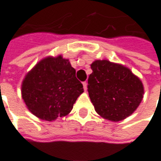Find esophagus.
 Here are the masks:
<instances>
[{
  "mask_svg": "<svg viewBox=\"0 0 161 161\" xmlns=\"http://www.w3.org/2000/svg\"><path fill=\"white\" fill-rule=\"evenodd\" d=\"M82 85H83L84 90H87V85H88V83H87V81H84L83 83H82Z\"/></svg>",
  "mask_w": 161,
  "mask_h": 161,
  "instance_id": "esophagus-1",
  "label": "esophagus"
}]
</instances>
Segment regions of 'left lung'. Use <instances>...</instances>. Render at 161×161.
<instances>
[{
	"instance_id": "1",
	"label": "left lung",
	"mask_w": 161,
	"mask_h": 161,
	"mask_svg": "<svg viewBox=\"0 0 161 161\" xmlns=\"http://www.w3.org/2000/svg\"><path fill=\"white\" fill-rule=\"evenodd\" d=\"M90 67L88 92L97 113L112 122L130 116L143 98L140 78L128 67L108 60H96Z\"/></svg>"
}]
</instances>
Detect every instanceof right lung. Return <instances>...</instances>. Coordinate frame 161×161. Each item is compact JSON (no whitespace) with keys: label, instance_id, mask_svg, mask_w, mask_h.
Here are the masks:
<instances>
[{"label":"right lung","instance_id":"obj_1","mask_svg":"<svg viewBox=\"0 0 161 161\" xmlns=\"http://www.w3.org/2000/svg\"><path fill=\"white\" fill-rule=\"evenodd\" d=\"M76 71L62 54L47 56L26 74L21 96L28 109L41 120H55L69 114L83 86Z\"/></svg>","mask_w":161,"mask_h":161}]
</instances>
